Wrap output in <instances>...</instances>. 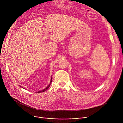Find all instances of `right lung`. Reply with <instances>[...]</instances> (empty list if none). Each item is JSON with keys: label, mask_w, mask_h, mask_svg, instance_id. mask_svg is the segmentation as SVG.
<instances>
[{"label": "right lung", "mask_w": 123, "mask_h": 123, "mask_svg": "<svg viewBox=\"0 0 123 123\" xmlns=\"http://www.w3.org/2000/svg\"><path fill=\"white\" fill-rule=\"evenodd\" d=\"M52 77L51 76V80H50V83H49V84L48 85V86L47 87H46L44 89H43V90H42L41 91H39L38 92H44L45 91H47L48 89V88L49 87V86H50V84H51V82H52ZM21 87H22V86H20ZM22 88H23V87H22Z\"/></svg>", "instance_id": "right-lung-1"}]
</instances>
